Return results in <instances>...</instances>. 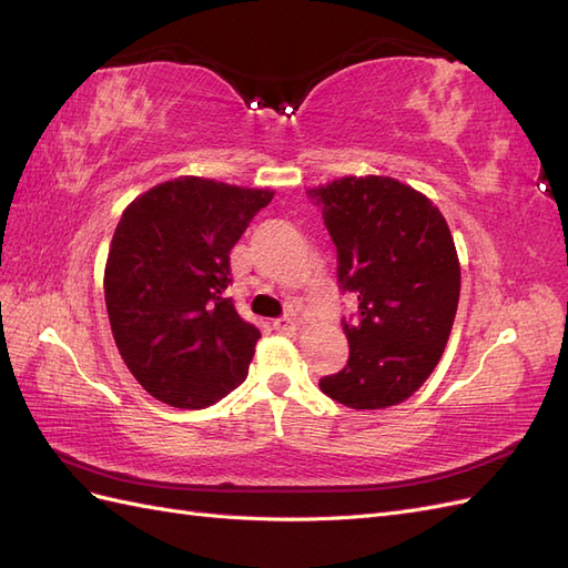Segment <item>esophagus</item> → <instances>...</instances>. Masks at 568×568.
<instances>
[{"instance_id": "esophagus-1", "label": "esophagus", "mask_w": 568, "mask_h": 568, "mask_svg": "<svg viewBox=\"0 0 568 568\" xmlns=\"http://www.w3.org/2000/svg\"><path fill=\"white\" fill-rule=\"evenodd\" d=\"M272 329L277 332V334H286V336H291V334H296V322H294V320H288V317H280V320H274V322H272Z\"/></svg>"}]
</instances>
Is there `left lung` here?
Here are the masks:
<instances>
[{
  "label": "left lung",
  "instance_id": "left-lung-1",
  "mask_svg": "<svg viewBox=\"0 0 568 568\" xmlns=\"http://www.w3.org/2000/svg\"><path fill=\"white\" fill-rule=\"evenodd\" d=\"M336 246V277L357 311L343 317L348 365L320 388L353 409H384L409 398L448 343L459 261L436 205L393 178H341L307 189Z\"/></svg>",
  "mask_w": 568,
  "mask_h": 568
}]
</instances>
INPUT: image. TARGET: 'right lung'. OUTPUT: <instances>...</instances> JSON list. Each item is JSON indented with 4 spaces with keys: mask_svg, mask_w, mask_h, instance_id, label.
Returning <instances> with one entry per match:
<instances>
[{
    "mask_svg": "<svg viewBox=\"0 0 568 568\" xmlns=\"http://www.w3.org/2000/svg\"><path fill=\"white\" fill-rule=\"evenodd\" d=\"M270 189L178 178L134 199L104 272L115 346L153 398L201 409L246 379L261 332L236 313L230 251Z\"/></svg>",
    "mask_w": 568,
    "mask_h": 568,
    "instance_id": "obj_1",
    "label": "right lung"
}]
</instances>
